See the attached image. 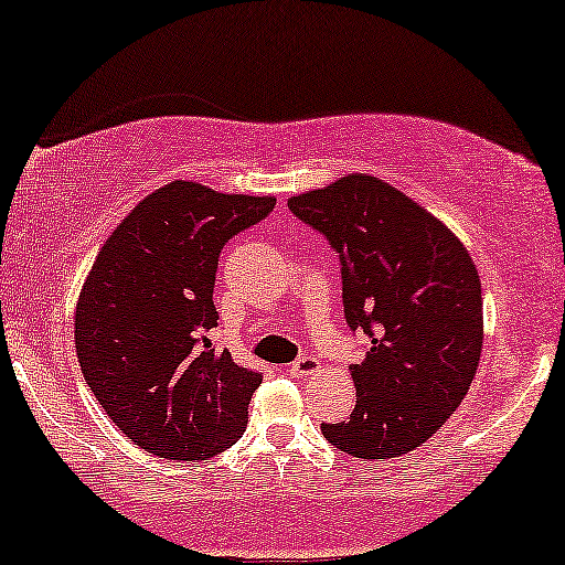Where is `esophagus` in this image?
Masks as SVG:
<instances>
[{"instance_id":"obj_1","label":"esophagus","mask_w":565,"mask_h":565,"mask_svg":"<svg viewBox=\"0 0 565 565\" xmlns=\"http://www.w3.org/2000/svg\"><path fill=\"white\" fill-rule=\"evenodd\" d=\"M319 369H321L319 359H313V355H300V359L289 366V372L297 374V377H305V374H316Z\"/></svg>"}]
</instances>
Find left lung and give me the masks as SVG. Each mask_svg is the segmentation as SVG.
<instances>
[{
	"instance_id": "left-lung-1",
	"label": "left lung",
	"mask_w": 565,
	"mask_h": 565,
	"mask_svg": "<svg viewBox=\"0 0 565 565\" xmlns=\"http://www.w3.org/2000/svg\"><path fill=\"white\" fill-rule=\"evenodd\" d=\"M289 210L332 244L345 321L369 337L366 359L350 366L353 414L323 423V438L359 459L417 449L457 412L481 361V276L468 249L372 174L291 196Z\"/></svg>"
}]
</instances>
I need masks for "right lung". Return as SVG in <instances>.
Segmentation results:
<instances>
[{
    "mask_svg": "<svg viewBox=\"0 0 565 565\" xmlns=\"http://www.w3.org/2000/svg\"><path fill=\"white\" fill-rule=\"evenodd\" d=\"M274 206L172 180L95 257L76 302V359L97 404L148 454L193 462L242 438L263 374L212 345V291L225 242Z\"/></svg>",
    "mask_w": 565,
    "mask_h": 565,
    "instance_id": "right-lung-1",
    "label": "right lung"
}]
</instances>
